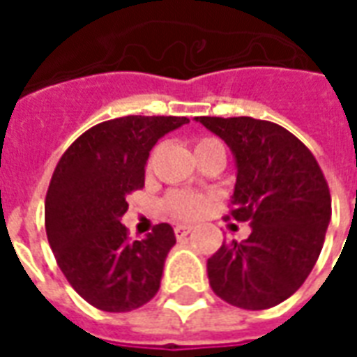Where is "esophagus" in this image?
Listing matches in <instances>:
<instances>
[{"mask_svg":"<svg viewBox=\"0 0 357 357\" xmlns=\"http://www.w3.org/2000/svg\"><path fill=\"white\" fill-rule=\"evenodd\" d=\"M191 229H193L191 225L179 224V225H176V227H174V233H176V237H178V239H183V237H187V235L191 233Z\"/></svg>","mask_w":357,"mask_h":357,"instance_id":"1","label":"esophagus"}]
</instances>
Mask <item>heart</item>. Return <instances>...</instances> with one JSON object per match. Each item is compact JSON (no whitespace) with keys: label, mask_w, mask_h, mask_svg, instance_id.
Instances as JSON below:
<instances>
[{"label":"heart","mask_w":357,"mask_h":357,"mask_svg":"<svg viewBox=\"0 0 357 357\" xmlns=\"http://www.w3.org/2000/svg\"><path fill=\"white\" fill-rule=\"evenodd\" d=\"M216 145H220V141L210 139V137L197 141V145H195V155L204 151V149L216 147ZM164 206H166V210L170 212L172 216L178 218V220H195V218H199L202 212H204L206 197L191 193V191H174V193H170L166 197Z\"/></svg>","instance_id":"obj_1"}]
</instances>
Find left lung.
I'll list each match as a JSON object with an SVG mask.
<instances>
[{
    "instance_id": "1",
    "label": "left lung",
    "mask_w": 357,
    "mask_h": 357,
    "mask_svg": "<svg viewBox=\"0 0 357 357\" xmlns=\"http://www.w3.org/2000/svg\"><path fill=\"white\" fill-rule=\"evenodd\" d=\"M225 141L237 181L231 216L247 239L224 243L206 262L212 291L231 306L268 310L298 291L331 222L329 185L310 149L281 126L250 116H197Z\"/></svg>"
}]
</instances>
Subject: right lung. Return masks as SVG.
Masks as SVG:
<instances>
[{"mask_svg": "<svg viewBox=\"0 0 357 357\" xmlns=\"http://www.w3.org/2000/svg\"><path fill=\"white\" fill-rule=\"evenodd\" d=\"M185 116H124L82 133L61 156L45 197V231L61 271L102 312H132L160 289L176 235L158 224L130 241L126 197L145 185L149 153Z\"/></svg>", "mask_w": 357, "mask_h": 357, "instance_id": "right-lung-1", "label": "right lung"}]
</instances>
